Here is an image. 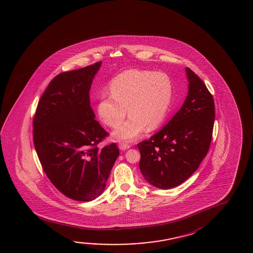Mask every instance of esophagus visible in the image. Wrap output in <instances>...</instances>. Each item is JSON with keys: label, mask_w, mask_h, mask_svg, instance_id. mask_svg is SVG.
Here are the masks:
<instances>
[{"label": "esophagus", "mask_w": 253, "mask_h": 253, "mask_svg": "<svg viewBox=\"0 0 253 253\" xmlns=\"http://www.w3.org/2000/svg\"><path fill=\"white\" fill-rule=\"evenodd\" d=\"M118 146H119V148H120L121 150H123V151L128 149V148L130 147V145H128V144H127L126 142H120V143H119V145H118Z\"/></svg>", "instance_id": "1"}]
</instances>
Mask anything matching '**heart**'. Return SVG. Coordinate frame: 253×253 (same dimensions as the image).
I'll list each match as a JSON object with an SVG mask.
<instances>
[{
	"mask_svg": "<svg viewBox=\"0 0 253 253\" xmlns=\"http://www.w3.org/2000/svg\"><path fill=\"white\" fill-rule=\"evenodd\" d=\"M110 95L102 96L97 106L100 120L118 128L127 114L129 118L114 133L116 140H134L157 128L166 118L173 94V84L168 75L129 70L116 76L109 84Z\"/></svg>",
	"mask_w": 253,
	"mask_h": 253,
	"instance_id": "1",
	"label": "heart"
}]
</instances>
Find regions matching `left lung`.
Here are the masks:
<instances>
[{"mask_svg": "<svg viewBox=\"0 0 253 253\" xmlns=\"http://www.w3.org/2000/svg\"><path fill=\"white\" fill-rule=\"evenodd\" d=\"M188 95L159 132L137 144L139 169L146 182L168 190L189 178L207 156L215 117L214 101L198 75L186 68Z\"/></svg>", "mask_w": 253, "mask_h": 253, "instance_id": "obj_1", "label": "left lung"}]
</instances>
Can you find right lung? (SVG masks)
Instances as JSON below:
<instances>
[{"mask_svg":"<svg viewBox=\"0 0 253 253\" xmlns=\"http://www.w3.org/2000/svg\"><path fill=\"white\" fill-rule=\"evenodd\" d=\"M100 65L54 77L34 118V147L44 172L62 194L77 201L102 194L119 155L116 143L98 146L108 133L95 120L89 92Z\"/></svg>","mask_w":253,"mask_h":253,"instance_id":"1","label":"right lung"}]
</instances>
